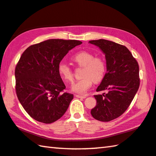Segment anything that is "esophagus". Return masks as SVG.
Segmentation results:
<instances>
[{"label":"esophagus","mask_w":156,"mask_h":156,"mask_svg":"<svg viewBox=\"0 0 156 156\" xmlns=\"http://www.w3.org/2000/svg\"><path fill=\"white\" fill-rule=\"evenodd\" d=\"M76 97L78 98H87L86 96H80V95H76Z\"/></svg>","instance_id":"esophagus-1"}]
</instances>
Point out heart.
Listing matches in <instances>:
<instances>
[{"label":"heart","instance_id":"obj_1","mask_svg":"<svg viewBox=\"0 0 156 156\" xmlns=\"http://www.w3.org/2000/svg\"><path fill=\"white\" fill-rule=\"evenodd\" d=\"M72 61L79 67H83L82 71L81 80L73 83L72 90L77 94H83L91 87L93 82L100 83L104 78L106 73L107 67L103 58L94 57V55L87 51L76 53L72 57ZM58 73L65 82L73 80V72L66 63L61 62L58 65Z\"/></svg>","mask_w":156,"mask_h":156}]
</instances>
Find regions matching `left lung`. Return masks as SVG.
<instances>
[{"label": "left lung", "mask_w": 156, "mask_h": 156, "mask_svg": "<svg viewBox=\"0 0 156 156\" xmlns=\"http://www.w3.org/2000/svg\"><path fill=\"white\" fill-rule=\"evenodd\" d=\"M105 55L107 73L95 95L96 106L91 114L96 120L109 122L120 116L127 109L140 86L139 66L125 46L104 39L90 41Z\"/></svg>", "instance_id": "left-lung-1"}]
</instances>
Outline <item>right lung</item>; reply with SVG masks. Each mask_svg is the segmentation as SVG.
Here are the masks:
<instances>
[{"label":"right lung","mask_w":156,"mask_h":156,"mask_svg":"<svg viewBox=\"0 0 156 156\" xmlns=\"http://www.w3.org/2000/svg\"><path fill=\"white\" fill-rule=\"evenodd\" d=\"M81 41L49 39L27 48L15 69L16 91L27 113L38 122L49 124L67 110L73 95L66 88L58 65Z\"/></svg>","instance_id":"1"}]
</instances>
